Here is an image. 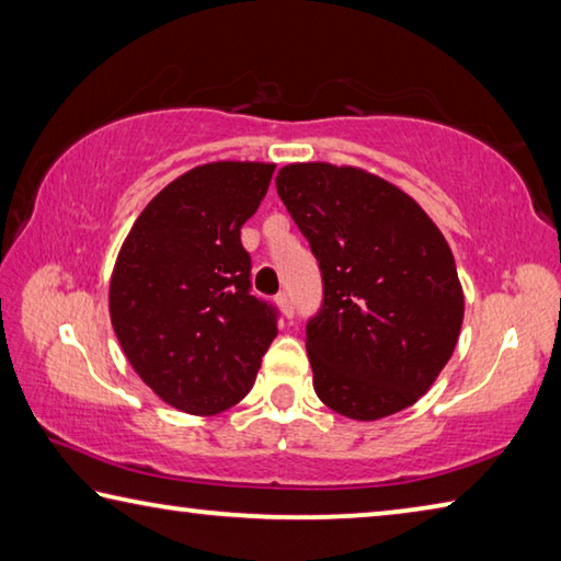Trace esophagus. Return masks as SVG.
<instances>
[{
	"label": "esophagus",
	"mask_w": 561,
	"mask_h": 561,
	"mask_svg": "<svg viewBox=\"0 0 561 561\" xmlns=\"http://www.w3.org/2000/svg\"><path fill=\"white\" fill-rule=\"evenodd\" d=\"M275 302H278V308L283 310V316H286L288 320L293 318V312H296V308H293V300L286 290H280L278 296H275Z\"/></svg>",
	"instance_id": "obj_1"
}]
</instances>
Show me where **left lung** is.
<instances>
[{"mask_svg":"<svg viewBox=\"0 0 561 561\" xmlns=\"http://www.w3.org/2000/svg\"><path fill=\"white\" fill-rule=\"evenodd\" d=\"M275 190L322 273V306L306 325L316 394L357 421L411 407L463 325L444 233L399 186L357 167L288 164Z\"/></svg>","mask_w":561,"mask_h":561,"instance_id":"8db88e82","label":"left lung"}]
</instances>
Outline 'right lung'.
<instances>
[{"label": "right lung", "instance_id": "1", "mask_svg": "<svg viewBox=\"0 0 561 561\" xmlns=\"http://www.w3.org/2000/svg\"><path fill=\"white\" fill-rule=\"evenodd\" d=\"M275 164L194 167L137 216L111 278V320L127 362L157 397L211 416L249 394L278 310L251 296L241 226Z\"/></svg>", "mask_w": 561, "mask_h": 561}]
</instances>
